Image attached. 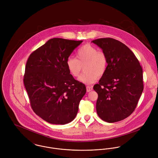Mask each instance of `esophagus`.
I'll use <instances>...</instances> for the list:
<instances>
[{
    "label": "esophagus",
    "instance_id": "obj_1",
    "mask_svg": "<svg viewBox=\"0 0 158 158\" xmlns=\"http://www.w3.org/2000/svg\"><path fill=\"white\" fill-rule=\"evenodd\" d=\"M93 89V88H92V86H86V90H87V92H90L91 90Z\"/></svg>",
    "mask_w": 158,
    "mask_h": 158
}]
</instances>
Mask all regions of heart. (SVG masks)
<instances>
[{
	"label": "heart",
	"mask_w": 158,
	"mask_h": 158,
	"mask_svg": "<svg viewBox=\"0 0 158 158\" xmlns=\"http://www.w3.org/2000/svg\"><path fill=\"white\" fill-rule=\"evenodd\" d=\"M77 58L69 56L66 64L69 73L78 77L84 66L85 72L78 80L89 85L95 82L99 77L105 75L108 68V58L106 54L89 44L81 46L77 52Z\"/></svg>",
	"instance_id": "heart-1"
}]
</instances>
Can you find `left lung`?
I'll use <instances>...</instances> for the list:
<instances>
[{"label":"left lung","mask_w":158,"mask_h":158,"mask_svg":"<svg viewBox=\"0 0 158 158\" xmlns=\"http://www.w3.org/2000/svg\"><path fill=\"white\" fill-rule=\"evenodd\" d=\"M92 43L108 58L106 73L93 88L98 94L97 113L108 123L122 120L135 111L143 90L142 69L133 52L122 43L110 38Z\"/></svg>","instance_id":"left-lung-1"}]
</instances>
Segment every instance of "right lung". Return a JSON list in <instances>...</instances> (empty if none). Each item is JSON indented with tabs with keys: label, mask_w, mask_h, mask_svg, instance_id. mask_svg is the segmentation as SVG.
I'll return each instance as SVG.
<instances>
[{
	"label": "right lung",
	"mask_w": 158,
	"mask_h": 158,
	"mask_svg": "<svg viewBox=\"0 0 158 158\" xmlns=\"http://www.w3.org/2000/svg\"><path fill=\"white\" fill-rule=\"evenodd\" d=\"M83 41L49 40L30 55L23 83L33 111L46 122L64 125L76 117L85 85L69 73L66 62Z\"/></svg>",
	"instance_id": "obj_1"
}]
</instances>
